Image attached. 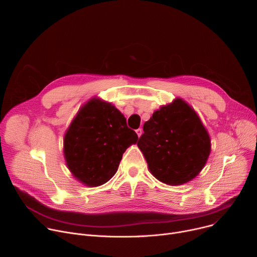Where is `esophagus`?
Masks as SVG:
<instances>
[{"label":"esophagus","instance_id":"34e87169","mask_svg":"<svg viewBox=\"0 0 257 257\" xmlns=\"http://www.w3.org/2000/svg\"><path fill=\"white\" fill-rule=\"evenodd\" d=\"M136 133H137L138 137H140V136H141V134H142V130L139 128V129H137V130H136Z\"/></svg>","mask_w":257,"mask_h":257}]
</instances>
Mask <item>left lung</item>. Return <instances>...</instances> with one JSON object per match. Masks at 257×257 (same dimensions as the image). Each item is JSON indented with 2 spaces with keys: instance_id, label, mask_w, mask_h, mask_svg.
Instances as JSON below:
<instances>
[{
  "instance_id": "obj_1",
  "label": "left lung",
  "mask_w": 257,
  "mask_h": 257,
  "mask_svg": "<svg viewBox=\"0 0 257 257\" xmlns=\"http://www.w3.org/2000/svg\"><path fill=\"white\" fill-rule=\"evenodd\" d=\"M137 146L150 172L171 186L185 184L204 168L211 144L207 130L189 103L180 97L162 105L143 125Z\"/></svg>"
}]
</instances>
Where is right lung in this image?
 Here are the masks:
<instances>
[{"label": "right lung", "mask_w": 257, "mask_h": 257, "mask_svg": "<svg viewBox=\"0 0 257 257\" xmlns=\"http://www.w3.org/2000/svg\"><path fill=\"white\" fill-rule=\"evenodd\" d=\"M137 140L114 104L93 97L79 108L65 133L66 165L85 186H100L116 174L123 154Z\"/></svg>", "instance_id": "add662e5"}]
</instances>
